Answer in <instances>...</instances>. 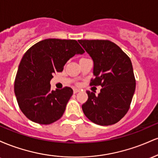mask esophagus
Listing matches in <instances>:
<instances>
[{"mask_svg":"<svg viewBox=\"0 0 158 158\" xmlns=\"http://www.w3.org/2000/svg\"><path fill=\"white\" fill-rule=\"evenodd\" d=\"M79 89H77V88H74L73 89V93L74 94H77V93H78V92H79Z\"/></svg>","mask_w":158,"mask_h":158,"instance_id":"34e87169","label":"esophagus"}]
</instances>
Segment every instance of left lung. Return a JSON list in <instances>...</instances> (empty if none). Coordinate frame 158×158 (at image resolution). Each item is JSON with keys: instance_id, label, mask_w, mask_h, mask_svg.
<instances>
[{"instance_id": "obj_1", "label": "left lung", "mask_w": 158, "mask_h": 158, "mask_svg": "<svg viewBox=\"0 0 158 158\" xmlns=\"http://www.w3.org/2000/svg\"><path fill=\"white\" fill-rule=\"evenodd\" d=\"M94 61V79L90 85L102 88L96 96L87 90L88 99L82 105L91 122L110 126L119 122L130 108L136 80L130 58L109 40H79Z\"/></svg>"}]
</instances>
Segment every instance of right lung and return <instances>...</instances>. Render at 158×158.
Listing matches in <instances>:
<instances>
[{
    "instance_id": "1",
    "label": "right lung",
    "mask_w": 158,
    "mask_h": 158,
    "mask_svg": "<svg viewBox=\"0 0 158 158\" xmlns=\"http://www.w3.org/2000/svg\"><path fill=\"white\" fill-rule=\"evenodd\" d=\"M85 51L73 39H44L23 55L15 79L14 90L23 114L32 122L49 125L62 117L73 90H51L50 81L75 54Z\"/></svg>"
}]
</instances>
